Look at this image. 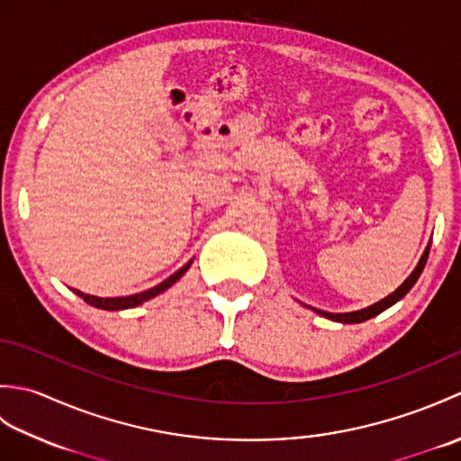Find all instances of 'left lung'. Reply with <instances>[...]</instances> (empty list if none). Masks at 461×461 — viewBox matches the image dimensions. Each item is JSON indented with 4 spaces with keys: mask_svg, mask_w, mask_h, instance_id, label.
Masks as SVG:
<instances>
[{
    "mask_svg": "<svg viewBox=\"0 0 461 461\" xmlns=\"http://www.w3.org/2000/svg\"><path fill=\"white\" fill-rule=\"evenodd\" d=\"M428 253H429V243H428V248H426V251L422 253V258H420V261H418V266H416V269L410 273V277L402 283V285H400L394 293H390L388 297H384V299H380L378 303H375V305H370V307H366V309H360V311H352V312H327V311H319V309H312L315 312H319V315H322V317H327V319H330V321H337V322H362V321H368V319H372V317H376V315H380L382 311H386L388 307H393L394 303H398L400 299H402L406 293L414 287V283L418 281V277H420V273L424 271V266H426V261H428Z\"/></svg>",
    "mask_w": 461,
    "mask_h": 461,
    "instance_id": "1",
    "label": "left lung"
}]
</instances>
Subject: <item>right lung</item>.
<instances>
[{
  "instance_id": "right-lung-1",
  "label": "right lung",
  "mask_w": 461,
  "mask_h": 461,
  "mask_svg": "<svg viewBox=\"0 0 461 461\" xmlns=\"http://www.w3.org/2000/svg\"><path fill=\"white\" fill-rule=\"evenodd\" d=\"M192 266V259L185 263L184 267H180L178 271L174 273V276H170L168 279H164L162 283H158V285L152 287V289H146L142 293H134V295H129V297H95V295H86V293L79 291V289H73L77 295H79L85 303H89V305L96 307V309H104V311H121V309H132V307H139L142 305L144 301H149L156 295H160V293H164L166 289H170L176 281H178L185 271H188V267Z\"/></svg>"
}]
</instances>
